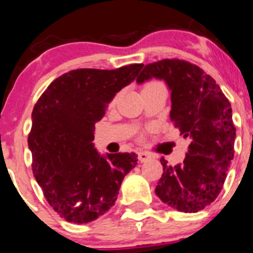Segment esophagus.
Returning <instances> with one entry per match:
<instances>
[{"instance_id": "obj_1", "label": "esophagus", "mask_w": 253, "mask_h": 253, "mask_svg": "<svg viewBox=\"0 0 253 253\" xmlns=\"http://www.w3.org/2000/svg\"><path fill=\"white\" fill-rule=\"evenodd\" d=\"M138 159H139V161L144 162V161H148L149 159H151V155L150 154L145 153V151H139V153H138Z\"/></svg>"}]
</instances>
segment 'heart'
Returning <instances> with one entry per match:
<instances>
[{
	"mask_svg": "<svg viewBox=\"0 0 253 253\" xmlns=\"http://www.w3.org/2000/svg\"><path fill=\"white\" fill-rule=\"evenodd\" d=\"M155 84H158V82H150V84H145L144 88H147V87H150V86H155Z\"/></svg>",
	"mask_w": 253,
	"mask_h": 253,
	"instance_id": "1",
	"label": "heart"
}]
</instances>
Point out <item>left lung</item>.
I'll return each mask as SVG.
<instances>
[{"label": "left lung", "mask_w": 253, "mask_h": 253, "mask_svg": "<svg viewBox=\"0 0 253 253\" xmlns=\"http://www.w3.org/2000/svg\"><path fill=\"white\" fill-rule=\"evenodd\" d=\"M164 80L171 91V118L190 140L183 164L169 166L155 188L162 203L191 213L212 204L222 190L234 159L235 126L232 106L213 79L184 60L164 59L144 66L137 84Z\"/></svg>", "instance_id": "8db88e82"}]
</instances>
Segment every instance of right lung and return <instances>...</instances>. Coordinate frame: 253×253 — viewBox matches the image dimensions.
<instances>
[{"mask_svg":"<svg viewBox=\"0 0 253 253\" xmlns=\"http://www.w3.org/2000/svg\"><path fill=\"white\" fill-rule=\"evenodd\" d=\"M143 64L115 70L78 69L55 79L33 110L29 149L44 198L68 222H92L115 205L134 153L100 155L94 125L116 93L134 81Z\"/></svg>","mask_w":253,"mask_h":253,"instance_id":"right-lung-1","label":"right lung"}]
</instances>
